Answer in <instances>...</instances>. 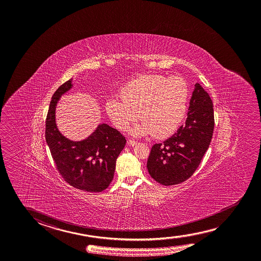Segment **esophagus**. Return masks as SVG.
<instances>
[{
	"instance_id": "34e87169",
	"label": "esophagus",
	"mask_w": 261,
	"mask_h": 261,
	"mask_svg": "<svg viewBox=\"0 0 261 261\" xmlns=\"http://www.w3.org/2000/svg\"><path fill=\"white\" fill-rule=\"evenodd\" d=\"M127 144L129 145H131V146H135V145H137V142L135 141V140H132V139H128L127 140Z\"/></svg>"
}]
</instances>
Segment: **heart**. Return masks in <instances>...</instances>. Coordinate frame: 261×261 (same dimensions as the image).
<instances>
[{
    "label": "heart",
    "mask_w": 261,
    "mask_h": 261,
    "mask_svg": "<svg viewBox=\"0 0 261 261\" xmlns=\"http://www.w3.org/2000/svg\"><path fill=\"white\" fill-rule=\"evenodd\" d=\"M121 98L107 100V115L116 128L125 131L138 118L133 129L136 136L152 134L168 137L179 127L188 110L189 87L183 78L163 74H144L132 79L119 91Z\"/></svg>",
    "instance_id": "obj_1"
}]
</instances>
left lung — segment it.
Wrapping results in <instances>:
<instances>
[{
  "label": "left lung",
  "mask_w": 261,
  "mask_h": 261,
  "mask_svg": "<svg viewBox=\"0 0 261 261\" xmlns=\"http://www.w3.org/2000/svg\"><path fill=\"white\" fill-rule=\"evenodd\" d=\"M214 109L210 94L197 83L185 124L163 144L152 146L147 170L159 184L173 186L197 170L213 136Z\"/></svg>",
  "instance_id": "1"
}]
</instances>
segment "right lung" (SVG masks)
<instances>
[{"label": "right lung", "mask_w": 261, "mask_h": 261, "mask_svg": "<svg viewBox=\"0 0 261 261\" xmlns=\"http://www.w3.org/2000/svg\"><path fill=\"white\" fill-rule=\"evenodd\" d=\"M72 87L71 79L53 95L45 122V139L57 170L70 186L87 192H101L114 178L116 159L126 140L118 130L107 124H99L81 141L64 137L56 125V105Z\"/></svg>", "instance_id": "obj_1"}]
</instances>
